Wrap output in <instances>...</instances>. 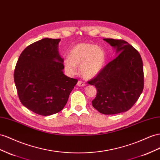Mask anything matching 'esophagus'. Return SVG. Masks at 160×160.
I'll list each match as a JSON object with an SVG mask.
<instances>
[{"label": "esophagus", "mask_w": 160, "mask_h": 160, "mask_svg": "<svg viewBox=\"0 0 160 160\" xmlns=\"http://www.w3.org/2000/svg\"><path fill=\"white\" fill-rule=\"evenodd\" d=\"M77 85L79 86V87H83V86L86 85V83L83 81H79L77 82Z\"/></svg>", "instance_id": "obj_1"}]
</instances>
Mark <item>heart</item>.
<instances>
[{
  "instance_id": "1",
  "label": "heart",
  "mask_w": 160,
  "mask_h": 160,
  "mask_svg": "<svg viewBox=\"0 0 160 160\" xmlns=\"http://www.w3.org/2000/svg\"><path fill=\"white\" fill-rule=\"evenodd\" d=\"M106 60L105 51L96 45L81 43L73 46L68 57L64 59V66L70 75L77 72L80 66V72L85 79H92L101 71Z\"/></svg>"
}]
</instances>
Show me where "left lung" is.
<instances>
[{
  "label": "left lung",
  "mask_w": 160,
  "mask_h": 160,
  "mask_svg": "<svg viewBox=\"0 0 160 160\" xmlns=\"http://www.w3.org/2000/svg\"><path fill=\"white\" fill-rule=\"evenodd\" d=\"M118 55L89 81L97 89L94 108L103 114H116L130 110L144 88L143 60L134 47L123 40L103 39Z\"/></svg>",
  "instance_id": "obj_1"
}]
</instances>
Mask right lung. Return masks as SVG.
<instances>
[{"label": "right lung", "mask_w": 160, "mask_h": 160, "mask_svg": "<svg viewBox=\"0 0 160 160\" xmlns=\"http://www.w3.org/2000/svg\"><path fill=\"white\" fill-rule=\"evenodd\" d=\"M60 40L44 38L29 45L15 68L14 81L21 103L39 115L61 111L78 81L64 74V59L58 51Z\"/></svg>", "instance_id": "obj_1"}]
</instances>
